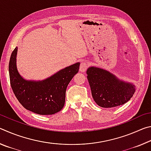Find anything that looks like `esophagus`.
<instances>
[{
    "label": "esophagus",
    "instance_id": "esophagus-1",
    "mask_svg": "<svg viewBox=\"0 0 151 151\" xmlns=\"http://www.w3.org/2000/svg\"><path fill=\"white\" fill-rule=\"evenodd\" d=\"M88 68V64L85 62H82L80 65V71L81 72H85Z\"/></svg>",
    "mask_w": 151,
    "mask_h": 151
}]
</instances>
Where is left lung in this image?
<instances>
[{
	"label": "left lung",
	"mask_w": 151,
	"mask_h": 151,
	"mask_svg": "<svg viewBox=\"0 0 151 151\" xmlns=\"http://www.w3.org/2000/svg\"><path fill=\"white\" fill-rule=\"evenodd\" d=\"M86 74L94 101L103 108L126 103L135 92L134 85L119 80L113 74L103 68L91 66L86 70Z\"/></svg>",
	"instance_id": "obj_1"
}]
</instances>
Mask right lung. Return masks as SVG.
I'll use <instances>...</instances> for the list:
<instances>
[{
  "label": "right lung",
  "instance_id": "obj_1",
  "mask_svg": "<svg viewBox=\"0 0 151 151\" xmlns=\"http://www.w3.org/2000/svg\"><path fill=\"white\" fill-rule=\"evenodd\" d=\"M16 47L9 61L10 82L14 95L25 109L41 115L59 112L65 103V94L68 83L78 72L77 63L58 71L43 81H27L20 75L17 68Z\"/></svg>",
  "mask_w": 151,
  "mask_h": 151
}]
</instances>
